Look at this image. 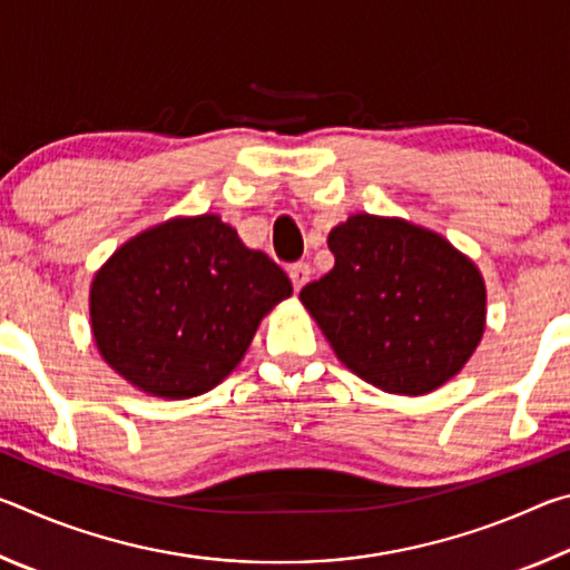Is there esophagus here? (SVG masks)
I'll use <instances>...</instances> for the list:
<instances>
[{
  "mask_svg": "<svg viewBox=\"0 0 570 570\" xmlns=\"http://www.w3.org/2000/svg\"><path fill=\"white\" fill-rule=\"evenodd\" d=\"M288 276H292V284L298 292V288H302L308 282V276H312V266H308L306 262H296V264L288 266Z\"/></svg>",
  "mask_w": 570,
  "mask_h": 570,
  "instance_id": "1",
  "label": "esophagus"
}]
</instances>
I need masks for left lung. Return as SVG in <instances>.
<instances>
[{
    "label": "left lung",
    "mask_w": 570,
    "mask_h": 570,
    "mask_svg": "<svg viewBox=\"0 0 570 570\" xmlns=\"http://www.w3.org/2000/svg\"><path fill=\"white\" fill-rule=\"evenodd\" d=\"M334 268L302 304L364 382L428 394L470 360L485 330V284L460 250L400 218L350 216L330 234Z\"/></svg>",
    "instance_id": "left-lung-1"
}]
</instances>
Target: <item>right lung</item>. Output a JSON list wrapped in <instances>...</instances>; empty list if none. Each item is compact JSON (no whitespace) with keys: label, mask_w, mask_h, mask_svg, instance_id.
Instances as JSON below:
<instances>
[{"label":"right lung","mask_w":570,"mask_h":570,"mask_svg":"<svg viewBox=\"0 0 570 570\" xmlns=\"http://www.w3.org/2000/svg\"><path fill=\"white\" fill-rule=\"evenodd\" d=\"M292 296L284 268L218 216L173 218L120 246L90 288L95 344L142 392L188 400L246 354L258 322Z\"/></svg>","instance_id":"right-lung-1"}]
</instances>
